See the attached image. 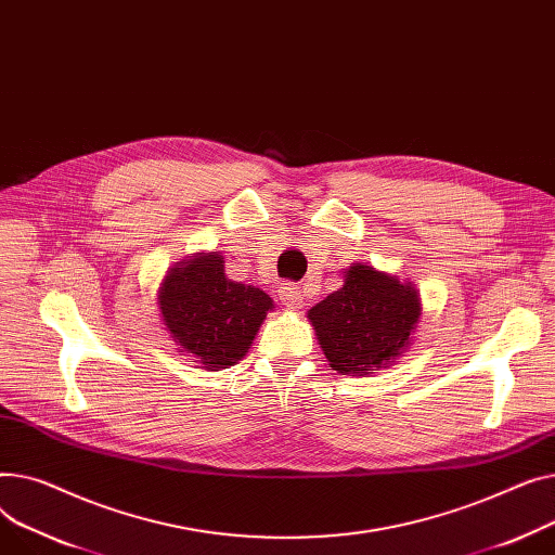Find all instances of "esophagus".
Wrapping results in <instances>:
<instances>
[{
	"mask_svg": "<svg viewBox=\"0 0 555 555\" xmlns=\"http://www.w3.org/2000/svg\"><path fill=\"white\" fill-rule=\"evenodd\" d=\"M278 296H280L282 305L288 307V309H300V307L305 305L302 291H300V286H296V284H282V286L278 288Z\"/></svg>",
	"mask_w": 555,
	"mask_h": 555,
	"instance_id": "esophagus-1",
	"label": "esophagus"
}]
</instances>
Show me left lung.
Here are the masks:
<instances>
[{
  "instance_id": "1",
  "label": "left lung",
  "mask_w": 555,
  "mask_h": 555,
  "mask_svg": "<svg viewBox=\"0 0 555 555\" xmlns=\"http://www.w3.org/2000/svg\"><path fill=\"white\" fill-rule=\"evenodd\" d=\"M318 345L340 374L365 376L397 363L410 347L421 318L418 293L410 282L367 264L345 271V282L307 313Z\"/></svg>"
}]
</instances>
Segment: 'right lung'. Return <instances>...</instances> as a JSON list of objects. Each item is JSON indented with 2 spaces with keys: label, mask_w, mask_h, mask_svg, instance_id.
Returning a JSON list of instances; mask_svg holds the SVG:
<instances>
[{
  "label": "right lung",
  "mask_w": 555,
  "mask_h": 555,
  "mask_svg": "<svg viewBox=\"0 0 555 555\" xmlns=\"http://www.w3.org/2000/svg\"><path fill=\"white\" fill-rule=\"evenodd\" d=\"M158 309L172 340L210 372L246 356L273 309L264 291L228 280L219 253L177 262L158 286Z\"/></svg>",
  "instance_id": "right-lung-1"
}]
</instances>
